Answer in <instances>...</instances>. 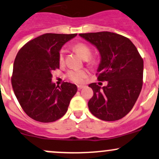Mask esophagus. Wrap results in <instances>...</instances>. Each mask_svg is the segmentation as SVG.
I'll list each match as a JSON object with an SVG mask.
<instances>
[{
	"label": "esophagus",
	"instance_id": "obj_1",
	"mask_svg": "<svg viewBox=\"0 0 159 159\" xmlns=\"http://www.w3.org/2000/svg\"><path fill=\"white\" fill-rule=\"evenodd\" d=\"M84 88V86H83V85H78V90H81V89H83Z\"/></svg>",
	"mask_w": 159,
	"mask_h": 159
}]
</instances>
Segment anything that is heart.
<instances>
[{
	"label": "heart",
	"instance_id": "b5f03b06",
	"mask_svg": "<svg viewBox=\"0 0 159 159\" xmlns=\"http://www.w3.org/2000/svg\"><path fill=\"white\" fill-rule=\"evenodd\" d=\"M73 49L83 60H85L90 65L94 66L97 63V58L94 56H91L92 49L87 43L83 42L77 43L73 46ZM65 60V50H60L59 53V62L60 64H62ZM88 75V71L84 69H81V70H71L68 71L66 73V78L70 81L75 83H81L83 82L84 79L87 78Z\"/></svg>",
	"mask_w": 159,
	"mask_h": 159
}]
</instances>
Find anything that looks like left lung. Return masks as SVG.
I'll return each mask as SVG.
<instances>
[{
  "label": "left lung",
  "instance_id": "obj_1",
  "mask_svg": "<svg viewBox=\"0 0 159 159\" xmlns=\"http://www.w3.org/2000/svg\"><path fill=\"white\" fill-rule=\"evenodd\" d=\"M79 35L99 50L97 79L108 83L102 88L96 83L89 84L93 91L89 110L103 121L121 119L131 110L140 93L143 60L130 40L121 34L100 31Z\"/></svg>",
  "mask_w": 159,
  "mask_h": 159
}]
</instances>
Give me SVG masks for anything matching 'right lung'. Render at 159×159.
I'll return each mask as SVG.
<instances>
[{"instance_id":"obj_1","label":"right lung","mask_w":159,"mask_h":159,"mask_svg":"<svg viewBox=\"0 0 159 159\" xmlns=\"http://www.w3.org/2000/svg\"><path fill=\"white\" fill-rule=\"evenodd\" d=\"M76 35L47 33L26 43L16 57L12 87L21 107L35 121L48 123L62 118L78 90L73 84L56 87L51 81L52 71L60 69V49Z\"/></svg>"}]
</instances>
